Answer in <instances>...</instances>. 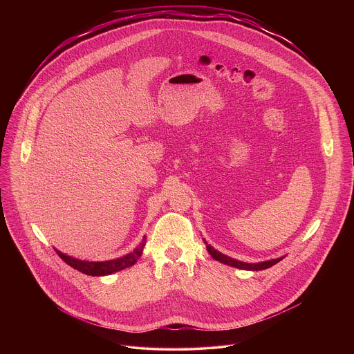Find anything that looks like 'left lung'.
<instances>
[{
    "label": "left lung",
    "instance_id": "1",
    "mask_svg": "<svg viewBox=\"0 0 354 354\" xmlns=\"http://www.w3.org/2000/svg\"><path fill=\"white\" fill-rule=\"evenodd\" d=\"M205 243H206L209 254L212 255L213 259H216V261H218V262H221L224 265H228V266H232V268H238V269H243V270H263V269H268V268L276 265L277 262H280L283 259V258H279V259H272V261H266V262H261V263H245V262L232 259L230 257H225V255L221 254V252H218L213 246H210L207 242H205Z\"/></svg>",
    "mask_w": 354,
    "mask_h": 354
}]
</instances>
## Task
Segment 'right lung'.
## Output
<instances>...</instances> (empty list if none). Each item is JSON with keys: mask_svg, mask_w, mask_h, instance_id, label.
Segmentation results:
<instances>
[{"mask_svg": "<svg viewBox=\"0 0 354 354\" xmlns=\"http://www.w3.org/2000/svg\"><path fill=\"white\" fill-rule=\"evenodd\" d=\"M144 245H145V236L142 238L141 243L131 252V254H129L123 258L113 259V261H106V262L78 261V259H74L71 257H67V255L62 254V252H59L57 249H56V252L67 265H70L71 268L77 269L78 272H81L84 274H88V276H106V274H111V273H115V272H119V270H123L126 268L133 266L138 261V258L141 257Z\"/></svg>", "mask_w": 354, "mask_h": 354, "instance_id": "right-lung-1", "label": "right lung"}]
</instances>
